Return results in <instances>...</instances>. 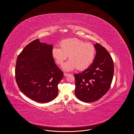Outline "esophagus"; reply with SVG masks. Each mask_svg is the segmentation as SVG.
<instances>
[{
	"label": "esophagus",
	"mask_w": 134,
	"mask_h": 134,
	"mask_svg": "<svg viewBox=\"0 0 134 134\" xmlns=\"http://www.w3.org/2000/svg\"><path fill=\"white\" fill-rule=\"evenodd\" d=\"M68 75V73H66V72H64V76H67Z\"/></svg>",
	"instance_id": "1"
}]
</instances>
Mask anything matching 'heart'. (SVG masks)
<instances>
[{
	"label": "heart",
	"instance_id": "heart-1",
	"mask_svg": "<svg viewBox=\"0 0 134 134\" xmlns=\"http://www.w3.org/2000/svg\"><path fill=\"white\" fill-rule=\"evenodd\" d=\"M59 46L60 48H53L52 56L59 65L63 64L69 56L70 60L62 66L65 71L76 68L78 70H84L91 64L95 57L94 45L78 38L65 39L60 43Z\"/></svg>",
	"mask_w": 134,
	"mask_h": 134
}]
</instances>
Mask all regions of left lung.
<instances>
[{
  "mask_svg": "<svg viewBox=\"0 0 134 134\" xmlns=\"http://www.w3.org/2000/svg\"><path fill=\"white\" fill-rule=\"evenodd\" d=\"M94 47L96 54L93 63L74 75L75 96L83 102H93L102 97L109 89L114 73L113 60L108 51L98 43Z\"/></svg>",
  "mask_w": 134,
  "mask_h": 134,
  "instance_id": "1",
  "label": "left lung"
}]
</instances>
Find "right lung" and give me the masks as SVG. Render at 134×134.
<instances>
[{"mask_svg":"<svg viewBox=\"0 0 134 134\" xmlns=\"http://www.w3.org/2000/svg\"><path fill=\"white\" fill-rule=\"evenodd\" d=\"M53 45L35 40L17 58L15 77L20 90L32 100L46 103L58 96V85L63 72L55 63Z\"/></svg>","mask_w":134,"mask_h":134,"instance_id":"right-lung-1","label":"right lung"}]
</instances>
